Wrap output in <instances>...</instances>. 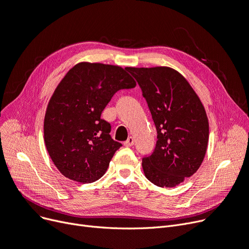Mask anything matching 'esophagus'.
I'll use <instances>...</instances> for the list:
<instances>
[{
    "label": "esophagus",
    "instance_id": "obj_1",
    "mask_svg": "<svg viewBox=\"0 0 249 249\" xmlns=\"http://www.w3.org/2000/svg\"><path fill=\"white\" fill-rule=\"evenodd\" d=\"M133 143H134V139L132 136H129L127 139V141L124 142V145L125 146H132L133 145Z\"/></svg>",
    "mask_w": 249,
    "mask_h": 249
}]
</instances>
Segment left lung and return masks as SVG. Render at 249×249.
Segmentation results:
<instances>
[{
	"mask_svg": "<svg viewBox=\"0 0 249 249\" xmlns=\"http://www.w3.org/2000/svg\"><path fill=\"white\" fill-rule=\"evenodd\" d=\"M126 70L139 83L157 129L154 152L142 158L144 176L158 187H176L203 162L209 136L205 108L189 82L176 70Z\"/></svg>",
	"mask_w": 249,
	"mask_h": 249,
	"instance_id": "1",
	"label": "left lung"
}]
</instances>
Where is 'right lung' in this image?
Here are the masks:
<instances>
[{
	"label": "right lung",
	"mask_w": 249,
	"mask_h": 249,
	"mask_svg": "<svg viewBox=\"0 0 249 249\" xmlns=\"http://www.w3.org/2000/svg\"><path fill=\"white\" fill-rule=\"evenodd\" d=\"M118 66L80 62L55 89L46 110L44 140L50 158L64 177L93 182L107 171L122 144L110 137L101 113L117 91L135 87Z\"/></svg>",
	"instance_id": "right-lung-1"
}]
</instances>
